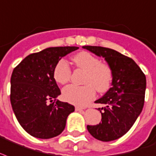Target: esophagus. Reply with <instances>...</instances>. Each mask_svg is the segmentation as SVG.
<instances>
[{"label": "esophagus", "instance_id": "obj_1", "mask_svg": "<svg viewBox=\"0 0 156 156\" xmlns=\"http://www.w3.org/2000/svg\"><path fill=\"white\" fill-rule=\"evenodd\" d=\"M75 110H77V111H81V110H85V108H83V107H79V106H77L75 108Z\"/></svg>", "mask_w": 156, "mask_h": 156}]
</instances>
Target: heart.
I'll return each instance as SVG.
<instances>
[{"label":"heart","mask_w":156,"mask_h":156,"mask_svg":"<svg viewBox=\"0 0 156 156\" xmlns=\"http://www.w3.org/2000/svg\"><path fill=\"white\" fill-rule=\"evenodd\" d=\"M73 61L80 69L85 70L83 86L69 85L64 88L63 98L76 105H85L93 99L96 89L103 93L110 88L113 80V70L107 63L101 61L96 55L82 51L73 57ZM72 71L65 60L57 63L54 69V78L57 83L66 84L71 80Z\"/></svg>","instance_id":"obj_1"}]
</instances>
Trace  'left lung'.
Segmentation results:
<instances>
[{"label": "left lung", "instance_id": "obj_1", "mask_svg": "<svg viewBox=\"0 0 156 156\" xmlns=\"http://www.w3.org/2000/svg\"><path fill=\"white\" fill-rule=\"evenodd\" d=\"M83 47L104 57L113 70L112 87L95 101L105 105L98 108L101 113V122L87 128L97 140L114 141L128 133L143 109L146 76L133 59L115 50L102 46Z\"/></svg>", "mask_w": 156, "mask_h": 156}]
</instances>
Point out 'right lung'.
<instances>
[{
  "mask_svg": "<svg viewBox=\"0 0 156 156\" xmlns=\"http://www.w3.org/2000/svg\"><path fill=\"white\" fill-rule=\"evenodd\" d=\"M77 46L49 47L25 57L13 70L10 103L24 130L37 138L49 139L62 133L75 108L56 97L60 90L54 78L55 65ZM51 103L49 104V101Z\"/></svg>",
  "mask_w": 156,
  "mask_h": 156,
  "instance_id": "right-lung-1",
  "label": "right lung"
}]
</instances>
